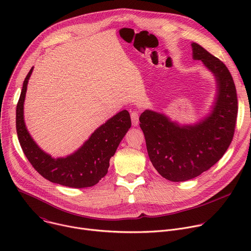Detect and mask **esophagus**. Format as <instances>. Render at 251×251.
<instances>
[{
    "label": "esophagus",
    "instance_id": "esophagus-1",
    "mask_svg": "<svg viewBox=\"0 0 251 251\" xmlns=\"http://www.w3.org/2000/svg\"><path fill=\"white\" fill-rule=\"evenodd\" d=\"M131 120H132V125L137 126L139 123V114L137 111H133L131 113Z\"/></svg>",
    "mask_w": 251,
    "mask_h": 251
}]
</instances>
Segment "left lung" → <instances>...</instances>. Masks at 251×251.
<instances>
[{"instance_id":"left-lung-1","label":"left lung","mask_w":251,"mask_h":251,"mask_svg":"<svg viewBox=\"0 0 251 251\" xmlns=\"http://www.w3.org/2000/svg\"><path fill=\"white\" fill-rule=\"evenodd\" d=\"M193 57L216 76L218 96L210 114L193 126H180L163 114L145 110L139 118L149 158L165 178L185 182L219 162L229 147L237 117V94L226 64L194 43Z\"/></svg>"}]
</instances>
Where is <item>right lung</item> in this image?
Masks as SVG:
<instances>
[{
  "instance_id": "1",
  "label": "right lung",
  "mask_w": 251,
  "mask_h": 251,
  "mask_svg": "<svg viewBox=\"0 0 251 251\" xmlns=\"http://www.w3.org/2000/svg\"><path fill=\"white\" fill-rule=\"evenodd\" d=\"M32 69L25 78L16 111L17 134L26 159L51 183L75 189L96 185L108 172L110 158L131 127L129 112L123 110L101 125L73 155L53 159L35 144L25 125L24 102Z\"/></svg>"
}]
</instances>
